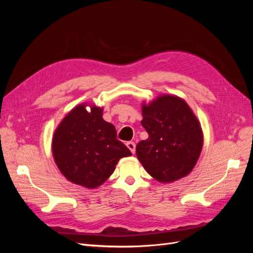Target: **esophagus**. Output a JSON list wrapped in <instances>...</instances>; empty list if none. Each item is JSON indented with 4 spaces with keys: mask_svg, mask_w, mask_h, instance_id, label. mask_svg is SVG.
<instances>
[{
    "mask_svg": "<svg viewBox=\"0 0 253 253\" xmlns=\"http://www.w3.org/2000/svg\"><path fill=\"white\" fill-rule=\"evenodd\" d=\"M126 147L128 148V150L131 151L133 154L135 153V151H136V145H135V143L133 142V141H128V142H126Z\"/></svg>",
    "mask_w": 253,
    "mask_h": 253,
    "instance_id": "esophagus-1",
    "label": "esophagus"
}]
</instances>
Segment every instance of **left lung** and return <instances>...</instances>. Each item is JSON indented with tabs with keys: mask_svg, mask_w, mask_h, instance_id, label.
Masks as SVG:
<instances>
[{
	"mask_svg": "<svg viewBox=\"0 0 253 253\" xmlns=\"http://www.w3.org/2000/svg\"><path fill=\"white\" fill-rule=\"evenodd\" d=\"M141 126L149 138L136 147L140 164L153 178L168 183L193 170L202 153L200 121L182 98L164 94L142 102Z\"/></svg>",
	"mask_w": 253,
	"mask_h": 253,
	"instance_id": "obj_1",
	"label": "left lung"
}]
</instances>
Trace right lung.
I'll use <instances>...</instances> for the list:
<instances>
[{
	"label": "right lung",
	"mask_w": 253,
	"mask_h": 253,
	"mask_svg": "<svg viewBox=\"0 0 253 253\" xmlns=\"http://www.w3.org/2000/svg\"><path fill=\"white\" fill-rule=\"evenodd\" d=\"M102 114L100 106L81 103L67 113L52 136L51 151L58 169L67 180L87 189L101 186L119 159L132 155Z\"/></svg>",
	"instance_id": "add662e5"
}]
</instances>
